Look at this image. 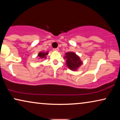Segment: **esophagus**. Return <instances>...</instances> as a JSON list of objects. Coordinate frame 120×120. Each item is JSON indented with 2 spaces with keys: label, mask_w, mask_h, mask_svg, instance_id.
<instances>
[{
  "label": "esophagus",
  "mask_w": 120,
  "mask_h": 120,
  "mask_svg": "<svg viewBox=\"0 0 120 120\" xmlns=\"http://www.w3.org/2000/svg\"><path fill=\"white\" fill-rule=\"evenodd\" d=\"M54 51H59V49L58 48H56V49H53Z\"/></svg>",
  "instance_id": "esophagus-1"
}]
</instances>
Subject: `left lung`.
Segmentation results:
<instances>
[{"instance_id":"8db88e82","label":"left lung","mask_w":120,"mask_h":120,"mask_svg":"<svg viewBox=\"0 0 120 120\" xmlns=\"http://www.w3.org/2000/svg\"><path fill=\"white\" fill-rule=\"evenodd\" d=\"M64 59L66 60V65L69 69L76 71L82 64L80 57L73 52L65 53Z\"/></svg>"}]
</instances>
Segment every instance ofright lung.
Returning a JSON list of instances; mask_svg holds the SVG:
<instances>
[{"label":"right lung","mask_w":120,"mask_h":120,"mask_svg":"<svg viewBox=\"0 0 120 120\" xmlns=\"http://www.w3.org/2000/svg\"><path fill=\"white\" fill-rule=\"evenodd\" d=\"M48 55V52H40L38 55V57L39 58H46V56Z\"/></svg>","instance_id":"obj_1"}]
</instances>
